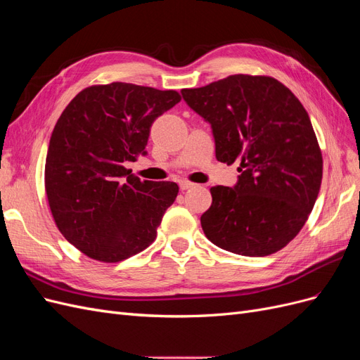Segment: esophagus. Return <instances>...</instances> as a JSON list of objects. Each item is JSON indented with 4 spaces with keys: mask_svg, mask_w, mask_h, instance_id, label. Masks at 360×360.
<instances>
[{
    "mask_svg": "<svg viewBox=\"0 0 360 360\" xmlns=\"http://www.w3.org/2000/svg\"><path fill=\"white\" fill-rule=\"evenodd\" d=\"M195 188V183H191V181H180V189L181 191H188V189H192Z\"/></svg>",
    "mask_w": 360,
    "mask_h": 360,
    "instance_id": "esophagus-1",
    "label": "esophagus"
}]
</instances>
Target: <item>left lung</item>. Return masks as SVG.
Wrapping results in <instances>:
<instances>
[{
	"label": "left lung",
	"instance_id": "8db88e82",
	"mask_svg": "<svg viewBox=\"0 0 360 360\" xmlns=\"http://www.w3.org/2000/svg\"><path fill=\"white\" fill-rule=\"evenodd\" d=\"M181 96L212 124L216 159L240 163L234 188L210 189L205 237L245 257L278 252L308 221L321 186V150L307 110L284 84L259 75H231Z\"/></svg>",
	"mask_w": 360,
	"mask_h": 360
}]
</instances>
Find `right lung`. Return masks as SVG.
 <instances>
[{"label":"right lung","mask_w":360,"mask_h":360,"mask_svg":"<svg viewBox=\"0 0 360 360\" xmlns=\"http://www.w3.org/2000/svg\"><path fill=\"white\" fill-rule=\"evenodd\" d=\"M180 101L174 90L112 82L86 86L60 115L46 156V197L60 233L86 257L118 263L155 242L179 186L141 181L124 163L146 155L151 124Z\"/></svg>","instance_id":"1"}]
</instances>
